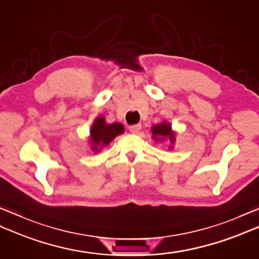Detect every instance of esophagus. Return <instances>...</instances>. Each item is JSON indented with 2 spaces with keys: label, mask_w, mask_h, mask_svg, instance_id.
I'll return each mask as SVG.
<instances>
[{
  "label": "esophagus",
  "mask_w": 259,
  "mask_h": 259,
  "mask_svg": "<svg viewBox=\"0 0 259 259\" xmlns=\"http://www.w3.org/2000/svg\"><path fill=\"white\" fill-rule=\"evenodd\" d=\"M140 129H141V124H140V123L134 124V125H130V126H129L130 133H133V134H138L139 131H140Z\"/></svg>",
  "instance_id": "esophagus-1"
}]
</instances>
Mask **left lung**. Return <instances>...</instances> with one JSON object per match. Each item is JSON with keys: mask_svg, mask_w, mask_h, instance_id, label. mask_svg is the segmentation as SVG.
<instances>
[{"mask_svg": "<svg viewBox=\"0 0 259 259\" xmlns=\"http://www.w3.org/2000/svg\"><path fill=\"white\" fill-rule=\"evenodd\" d=\"M152 133V139L156 142H162V141H169V149H174V145L176 142V133L171 128L168 121H162L160 123L153 124L151 126Z\"/></svg>", "mask_w": 259, "mask_h": 259, "instance_id": "1", "label": "left lung"}]
</instances>
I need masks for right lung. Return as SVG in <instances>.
<instances>
[{"label": "right lung", "mask_w": 259, "mask_h": 259, "mask_svg": "<svg viewBox=\"0 0 259 259\" xmlns=\"http://www.w3.org/2000/svg\"><path fill=\"white\" fill-rule=\"evenodd\" d=\"M124 133V126L119 122L107 123L103 115H98L90 129L89 146L92 152L98 153L108 146L115 137Z\"/></svg>", "instance_id": "right-lung-1"}]
</instances>
